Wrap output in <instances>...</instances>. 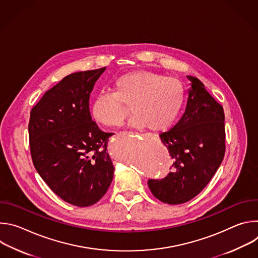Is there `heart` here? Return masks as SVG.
<instances>
[{
  "mask_svg": "<svg viewBox=\"0 0 258 258\" xmlns=\"http://www.w3.org/2000/svg\"><path fill=\"white\" fill-rule=\"evenodd\" d=\"M185 97V87L179 80L151 71H134L115 81L114 92H99L92 102L91 113L99 123L114 127L123 123L132 106L136 113L131 119L133 126L161 132L174 122Z\"/></svg>",
  "mask_w": 258,
  "mask_h": 258,
  "instance_id": "obj_1",
  "label": "heart"
}]
</instances>
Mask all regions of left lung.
Wrapping results in <instances>:
<instances>
[{
  "instance_id": "1",
  "label": "left lung",
  "mask_w": 258,
  "mask_h": 258,
  "mask_svg": "<svg viewBox=\"0 0 258 258\" xmlns=\"http://www.w3.org/2000/svg\"><path fill=\"white\" fill-rule=\"evenodd\" d=\"M186 111L161 142L172 159L171 171L162 178H150L152 194L163 203L181 204L197 196L212 178L226 152L224 108L194 77Z\"/></svg>"
}]
</instances>
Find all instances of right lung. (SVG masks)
I'll list each match as a JSON object with an SVG mask.
<instances>
[{
  "instance_id": "obj_1",
  "label": "right lung",
  "mask_w": 258,
  "mask_h": 258,
  "mask_svg": "<svg viewBox=\"0 0 258 258\" xmlns=\"http://www.w3.org/2000/svg\"><path fill=\"white\" fill-rule=\"evenodd\" d=\"M105 69L65 77L30 111L29 148L36 171L57 196L79 207L97 203L113 178L107 152L111 133L92 120L89 105Z\"/></svg>"
}]
</instances>
